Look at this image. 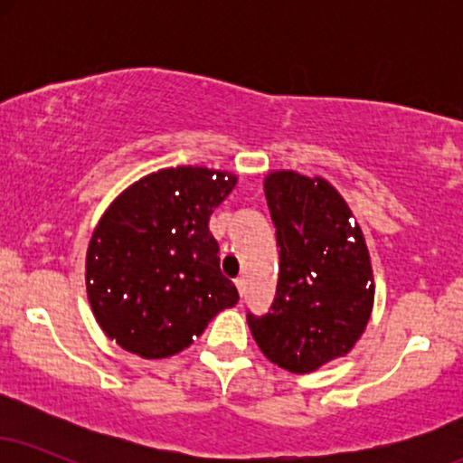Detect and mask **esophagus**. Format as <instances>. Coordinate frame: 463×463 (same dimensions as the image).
Segmentation results:
<instances>
[{"instance_id":"obj_1","label":"esophagus","mask_w":463,"mask_h":463,"mask_svg":"<svg viewBox=\"0 0 463 463\" xmlns=\"http://www.w3.org/2000/svg\"><path fill=\"white\" fill-rule=\"evenodd\" d=\"M235 285H237L239 296H241V298H243V294H246V279H237Z\"/></svg>"}]
</instances>
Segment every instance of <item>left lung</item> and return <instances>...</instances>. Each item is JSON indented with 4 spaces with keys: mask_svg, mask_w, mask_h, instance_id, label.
Segmentation results:
<instances>
[{
    "mask_svg": "<svg viewBox=\"0 0 463 463\" xmlns=\"http://www.w3.org/2000/svg\"><path fill=\"white\" fill-rule=\"evenodd\" d=\"M279 243V285L265 316L248 313L261 353L307 374L344 357L368 326L374 280L364 232L324 178L272 172L263 183Z\"/></svg>",
    "mask_w": 463,
    "mask_h": 463,
    "instance_id": "obj_1",
    "label": "left lung"
}]
</instances>
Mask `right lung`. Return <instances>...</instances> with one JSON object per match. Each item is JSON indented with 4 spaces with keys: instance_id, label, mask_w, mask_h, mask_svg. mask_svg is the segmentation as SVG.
Listing matches in <instances>:
<instances>
[{
    "instance_id": "1",
    "label": "right lung",
    "mask_w": 463,
    "mask_h": 463,
    "mask_svg": "<svg viewBox=\"0 0 463 463\" xmlns=\"http://www.w3.org/2000/svg\"><path fill=\"white\" fill-rule=\"evenodd\" d=\"M235 184V174L184 165L117 195L87 250V294L106 337L143 359L172 357L237 305L209 232Z\"/></svg>"
}]
</instances>
